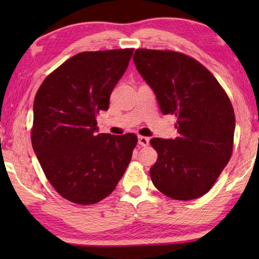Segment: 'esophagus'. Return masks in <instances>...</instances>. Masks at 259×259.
Returning <instances> with one entry per match:
<instances>
[{"label":"esophagus","mask_w":259,"mask_h":259,"mask_svg":"<svg viewBox=\"0 0 259 259\" xmlns=\"http://www.w3.org/2000/svg\"><path fill=\"white\" fill-rule=\"evenodd\" d=\"M138 144L140 146L146 147L150 144V138L148 137H144V136H138Z\"/></svg>","instance_id":"esophagus-1"}]
</instances>
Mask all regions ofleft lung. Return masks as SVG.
Here are the masks:
<instances>
[{"label": "left lung", "mask_w": 259, "mask_h": 259, "mask_svg": "<svg viewBox=\"0 0 259 259\" xmlns=\"http://www.w3.org/2000/svg\"><path fill=\"white\" fill-rule=\"evenodd\" d=\"M134 61L161 112L177 117L178 137L151 139L157 152L152 182L171 199H198L231 159L235 116L229 96L203 65L181 52L137 49Z\"/></svg>", "instance_id": "1"}]
</instances>
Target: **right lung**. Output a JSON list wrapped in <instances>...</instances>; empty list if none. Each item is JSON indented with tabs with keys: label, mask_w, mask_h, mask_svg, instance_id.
<instances>
[{
	"label": "right lung",
	"mask_w": 259,
	"mask_h": 259,
	"mask_svg": "<svg viewBox=\"0 0 259 259\" xmlns=\"http://www.w3.org/2000/svg\"><path fill=\"white\" fill-rule=\"evenodd\" d=\"M134 49L85 51L49 74L33 105L32 145L48 181L73 203L95 204L123 176L137 136L97 134L96 115L128 67Z\"/></svg>",
	"instance_id": "obj_1"
}]
</instances>
